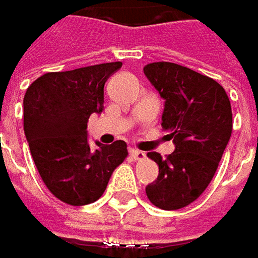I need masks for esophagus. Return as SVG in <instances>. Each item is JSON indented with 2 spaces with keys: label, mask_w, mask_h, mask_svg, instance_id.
I'll return each mask as SVG.
<instances>
[{
  "label": "esophagus",
  "mask_w": 258,
  "mask_h": 258,
  "mask_svg": "<svg viewBox=\"0 0 258 258\" xmlns=\"http://www.w3.org/2000/svg\"><path fill=\"white\" fill-rule=\"evenodd\" d=\"M131 157L134 160H144L145 158V152L139 151V149H131Z\"/></svg>",
  "instance_id": "esophagus-1"
}]
</instances>
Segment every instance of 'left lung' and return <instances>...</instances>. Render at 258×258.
<instances>
[{"label": "left lung", "mask_w": 258, "mask_h": 258, "mask_svg": "<svg viewBox=\"0 0 258 258\" xmlns=\"http://www.w3.org/2000/svg\"><path fill=\"white\" fill-rule=\"evenodd\" d=\"M144 74L164 100L162 129L175 147L165 160L148 152L160 173L145 191L160 209H181L199 198L216 173L232 132L231 103L222 85L186 67L152 62Z\"/></svg>", "instance_id": "left-lung-1"}]
</instances>
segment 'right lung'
I'll list each match as a JSON object with an SVG mask.
<instances>
[{
	"instance_id": "1",
	"label": "right lung",
	"mask_w": 258,
	"mask_h": 258,
	"mask_svg": "<svg viewBox=\"0 0 258 258\" xmlns=\"http://www.w3.org/2000/svg\"><path fill=\"white\" fill-rule=\"evenodd\" d=\"M122 62L47 72L23 100L24 134L46 187L59 200L90 205L101 198L113 171L127 155L126 142L90 145L88 117L104 109V84Z\"/></svg>"
}]
</instances>
